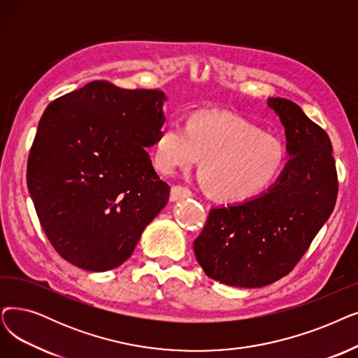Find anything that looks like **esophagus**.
Masks as SVG:
<instances>
[{
  "label": "esophagus",
  "mask_w": 358,
  "mask_h": 358,
  "mask_svg": "<svg viewBox=\"0 0 358 358\" xmlns=\"http://www.w3.org/2000/svg\"><path fill=\"white\" fill-rule=\"evenodd\" d=\"M189 196H192V190L187 187H182V185H173V187H171V193H169L171 201H176Z\"/></svg>",
  "instance_id": "1"
}]
</instances>
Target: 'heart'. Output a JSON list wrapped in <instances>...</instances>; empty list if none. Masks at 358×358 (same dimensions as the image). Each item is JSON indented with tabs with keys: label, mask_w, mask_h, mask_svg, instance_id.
Returning a JSON list of instances; mask_svg holds the SVG:
<instances>
[{
	"label": "heart",
	"mask_w": 358,
	"mask_h": 358,
	"mask_svg": "<svg viewBox=\"0 0 358 358\" xmlns=\"http://www.w3.org/2000/svg\"><path fill=\"white\" fill-rule=\"evenodd\" d=\"M200 161V181L224 201L247 200L281 174L285 150L278 138L262 134L240 118L217 111H197L187 124L169 120L152 145V161L171 176Z\"/></svg>",
	"instance_id": "1"
}]
</instances>
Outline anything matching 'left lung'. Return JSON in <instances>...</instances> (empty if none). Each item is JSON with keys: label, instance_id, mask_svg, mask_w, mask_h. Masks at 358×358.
<instances>
[{"label": "left lung", "instance_id": "obj_1", "mask_svg": "<svg viewBox=\"0 0 358 358\" xmlns=\"http://www.w3.org/2000/svg\"><path fill=\"white\" fill-rule=\"evenodd\" d=\"M268 105L285 127L289 161L268 192L212 208L193 244L205 273L231 287L259 288L288 275L338 196L329 136L292 101L269 98Z\"/></svg>", "mask_w": 358, "mask_h": 358}]
</instances>
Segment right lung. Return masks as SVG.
I'll list each match as a JSON object with an SVG mask.
<instances>
[{"mask_svg": "<svg viewBox=\"0 0 358 358\" xmlns=\"http://www.w3.org/2000/svg\"><path fill=\"white\" fill-rule=\"evenodd\" d=\"M159 89L95 80L52 101L27 161V189L46 237L71 265L105 272L126 262L165 208L152 166L165 122Z\"/></svg>", "mask_w": 358, "mask_h": 358, "instance_id": "1", "label": "right lung"}]
</instances>
